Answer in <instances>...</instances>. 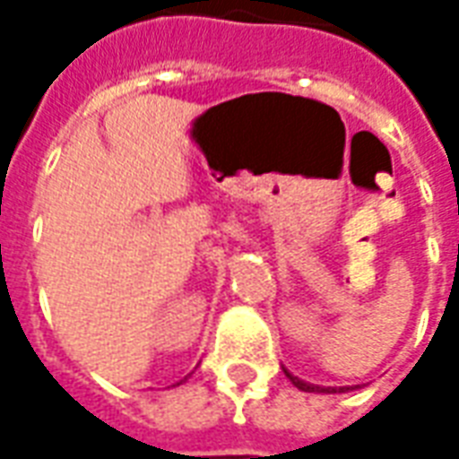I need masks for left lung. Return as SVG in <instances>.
<instances>
[{
    "mask_svg": "<svg viewBox=\"0 0 459 459\" xmlns=\"http://www.w3.org/2000/svg\"><path fill=\"white\" fill-rule=\"evenodd\" d=\"M285 376H288L290 381H292V385L295 388H299V391H305V394H346V391H351V388H356V385H339V388H334V385H315V384H307V381H302V378H298V376H292L285 368Z\"/></svg>",
    "mask_w": 459,
    "mask_h": 459,
    "instance_id": "left-lung-1",
    "label": "left lung"
}]
</instances>
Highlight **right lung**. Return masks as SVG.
I'll return each mask as SVG.
<instances>
[{
  "mask_svg": "<svg viewBox=\"0 0 459 459\" xmlns=\"http://www.w3.org/2000/svg\"><path fill=\"white\" fill-rule=\"evenodd\" d=\"M184 381H186V378H184ZM179 384H181V381H179Z\"/></svg>",
  "mask_w": 459,
  "mask_h": 459,
  "instance_id": "right-lung-1",
  "label": "right lung"
}]
</instances>
